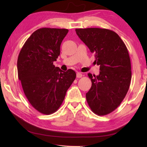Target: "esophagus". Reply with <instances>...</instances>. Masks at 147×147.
<instances>
[{
	"instance_id": "esophagus-1",
	"label": "esophagus",
	"mask_w": 147,
	"mask_h": 147,
	"mask_svg": "<svg viewBox=\"0 0 147 147\" xmlns=\"http://www.w3.org/2000/svg\"><path fill=\"white\" fill-rule=\"evenodd\" d=\"M77 78H82V74L80 72L77 73Z\"/></svg>"
}]
</instances>
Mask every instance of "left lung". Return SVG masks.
Wrapping results in <instances>:
<instances>
[{
    "mask_svg": "<svg viewBox=\"0 0 147 147\" xmlns=\"http://www.w3.org/2000/svg\"><path fill=\"white\" fill-rule=\"evenodd\" d=\"M79 38L100 66L99 75L88 74L92 86L86 94L91 110L100 116L112 112L125 97L131 80V60L127 49L114 31L101 28L76 29Z\"/></svg>",
    "mask_w": 147,
    "mask_h": 147,
    "instance_id": "left-lung-1",
    "label": "left lung"
}]
</instances>
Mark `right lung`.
Returning <instances> with one entry per match:
<instances>
[{"instance_id": "1", "label": "right lung", "mask_w": 147, "mask_h": 147, "mask_svg": "<svg viewBox=\"0 0 147 147\" xmlns=\"http://www.w3.org/2000/svg\"><path fill=\"white\" fill-rule=\"evenodd\" d=\"M68 32L66 29H37L26 41L18 57V74L25 96L43 114L50 115L58 110L76 78L74 70L64 72L53 65Z\"/></svg>"}]
</instances>
